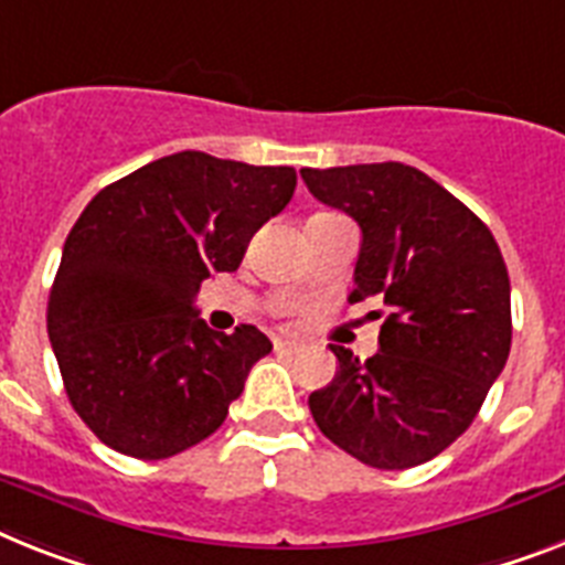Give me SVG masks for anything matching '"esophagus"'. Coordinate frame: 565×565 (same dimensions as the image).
I'll use <instances>...</instances> for the list:
<instances>
[{"mask_svg": "<svg viewBox=\"0 0 565 565\" xmlns=\"http://www.w3.org/2000/svg\"><path fill=\"white\" fill-rule=\"evenodd\" d=\"M274 349H277L279 355H294L300 349V343L297 340H274Z\"/></svg>", "mask_w": 565, "mask_h": 565, "instance_id": "1", "label": "esophagus"}]
</instances>
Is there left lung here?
<instances>
[{
  "mask_svg": "<svg viewBox=\"0 0 565 565\" xmlns=\"http://www.w3.org/2000/svg\"><path fill=\"white\" fill-rule=\"evenodd\" d=\"M361 227L349 302H384L377 355L332 343L338 375L309 395L326 439L377 470L416 468L477 418L511 352V282L482 218L398 161L300 170ZM381 317L377 311H372Z\"/></svg>",
  "mask_w": 565,
  "mask_h": 565,
  "instance_id": "obj_1",
  "label": "left lung"
}]
</instances>
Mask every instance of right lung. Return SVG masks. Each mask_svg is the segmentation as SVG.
<instances>
[{"mask_svg":"<svg viewBox=\"0 0 565 565\" xmlns=\"http://www.w3.org/2000/svg\"><path fill=\"white\" fill-rule=\"evenodd\" d=\"M294 167L175 152L86 204L63 245L49 338L65 395L97 439L170 459L216 433L271 340L195 315L210 274L236 271L250 236L291 202Z\"/></svg>","mask_w":565,"mask_h":565,"instance_id":"right-lung-1","label":"right lung"}]
</instances>
